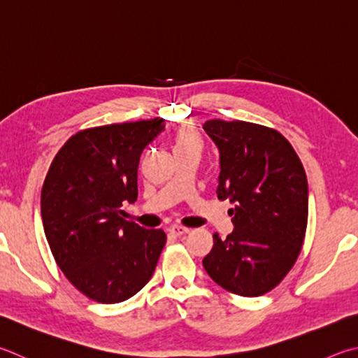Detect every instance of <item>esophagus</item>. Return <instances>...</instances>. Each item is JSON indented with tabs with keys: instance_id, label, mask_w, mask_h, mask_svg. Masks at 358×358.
<instances>
[{
	"instance_id": "esophagus-1",
	"label": "esophagus",
	"mask_w": 358,
	"mask_h": 358,
	"mask_svg": "<svg viewBox=\"0 0 358 358\" xmlns=\"http://www.w3.org/2000/svg\"><path fill=\"white\" fill-rule=\"evenodd\" d=\"M169 231H171L175 236H181V235H186V233H189V229L183 225H171L169 227Z\"/></svg>"
}]
</instances>
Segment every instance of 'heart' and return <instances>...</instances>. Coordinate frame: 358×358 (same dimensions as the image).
Masks as SVG:
<instances>
[{
	"mask_svg": "<svg viewBox=\"0 0 358 358\" xmlns=\"http://www.w3.org/2000/svg\"><path fill=\"white\" fill-rule=\"evenodd\" d=\"M173 152L175 150H201L203 141H201L200 134L192 125H183L180 127L173 134Z\"/></svg>",
	"mask_w": 358,
	"mask_h": 358,
	"instance_id": "heart-1",
	"label": "heart"
}]
</instances>
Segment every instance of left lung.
Segmentation results:
<instances>
[{
  "label": "left lung",
  "mask_w": 358,
  "mask_h": 358,
  "mask_svg": "<svg viewBox=\"0 0 358 358\" xmlns=\"http://www.w3.org/2000/svg\"><path fill=\"white\" fill-rule=\"evenodd\" d=\"M219 148L217 199L233 203L229 236L214 233L203 268L233 294L274 289L301 253L308 219V183L294 148L275 129L243 120H208Z\"/></svg>",
  "instance_id": "8db88e82"
}]
</instances>
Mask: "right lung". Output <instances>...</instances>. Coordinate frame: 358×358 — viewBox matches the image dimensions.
<instances>
[{
  "mask_svg": "<svg viewBox=\"0 0 358 358\" xmlns=\"http://www.w3.org/2000/svg\"><path fill=\"white\" fill-rule=\"evenodd\" d=\"M164 120L113 123L76 133L43 181V230L73 287L100 303L123 302L150 280L166 233L123 219L138 199L141 153Z\"/></svg>",
  "mask_w": 358,
  "mask_h": 358,
  "instance_id": "obj_1",
  "label": "right lung"
}]
</instances>
